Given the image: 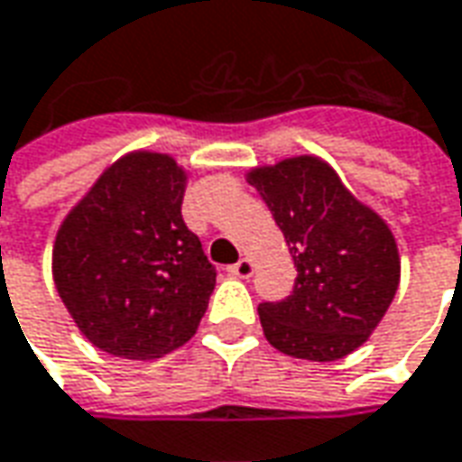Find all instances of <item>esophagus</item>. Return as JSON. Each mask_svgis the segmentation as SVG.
I'll list each match as a JSON object with an SVG mask.
<instances>
[{
	"instance_id": "esophagus-1",
	"label": "esophagus",
	"mask_w": 462,
	"mask_h": 462,
	"mask_svg": "<svg viewBox=\"0 0 462 462\" xmlns=\"http://www.w3.org/2000/svg\"><path fill=\"white\" fill-rule=\"evenodd\" d=\"M253 271H255V265H253V260H247V257H243V260H237L235 265H230L227 268V273L230 275H235V278H250L253 275Z\"/></svg>"
}]
</instances>
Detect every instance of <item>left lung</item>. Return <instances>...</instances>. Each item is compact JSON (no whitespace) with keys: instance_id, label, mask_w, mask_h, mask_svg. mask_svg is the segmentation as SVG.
I'll return each instance as SVG.
<instances>
[{"instance_id":"8db88e82","label":"left lung","mask_w":462,"mask_h":462,"mask_svg":"<svg viewBox=\"0 0 462 462\" xmlns=\"http://www.w3.org/2000/svg\"><path fill=\"white\" fill-rule=\"evenodd\" d=\"M247 181L273 212L298 271L291 296L257 306L263 334L296 359H344L372 337L397 293L394 235L319 156L255 166Z\"/></svg>"}]
</instances>
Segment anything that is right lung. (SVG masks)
<instances>
[{
    "label": "right lung",
    "mask_w": 462,
    "mask_h": 462,
    "mask_svg": "<svg viewBox=\"0 0 462 462\" xmlns=\"http://www.w3.org/2000/svg\"><path fill=\"white\" fill-rule=\"evenodd\" d=\"M187 179L169 153H125L60 225L55 288L83 337L113 356L159 359L205 316L217 273L181 219Z\"/></svg>",
    "instance_id": "obj_1"
}]
</instances>
